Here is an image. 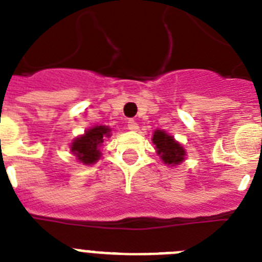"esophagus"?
<instances>
[{
  "mask_svg": "<svg viewBox=\"0 0 262 262\" xmlns=\"http://www.w3.org/2000/svg\"><path fill=\"white\" fill-rule=\"evenodd\" d=\"M127 127H128V129H131V131H138L139 129L138 123H136L135 121H133V119H129V121L127 122Z\"/></svg>",
  "mask_w": 262,
  "mask_h": 262,
  "instance_id": "1",
  "label": "esophagus"
}]
</instances>
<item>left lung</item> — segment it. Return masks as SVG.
I'll return each mask as SVG.
<instances>
[{"label": "left lung", "instance_id": "1", "mask_svg": "<svg viewBox=\"0 0 262 262\" xmlns=\"http://www.w3.org/2000/svg\"><path fill=\"white\" fill-rule=\"evenodd\" d=\"M153 143L156 144V149L162 158L165 164L178 165L184 160L183 147L172 139V136L167 135L165 131L157 129L153 135Z\"/></svg>", "mask_w": 262, "mask_h": 262}]
</instances>
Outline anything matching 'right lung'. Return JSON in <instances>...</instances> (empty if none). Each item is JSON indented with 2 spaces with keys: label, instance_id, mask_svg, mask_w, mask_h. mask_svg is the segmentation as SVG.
<instances>
[{
  "label": "right lung",
  "instance_id": "add662e5",
  "mask_svg": "<svg viewBox=\"0 0 262 262\" xmlns=\"http://www.w3.org/2000/svg\"><path fill=\"white\" fill-rule=\"evenodd\" d=\"M110 128L106 126H96L88 129L80 138L75 139L71 145V152L78 157L80 162L85 165L95 164L101 153L98 147L104 141V138H109Z\"/></svg>",
  "mask_w": 262,
  "mask_h": 262
}]
</instances>
